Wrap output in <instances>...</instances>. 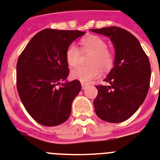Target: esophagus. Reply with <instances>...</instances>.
<instances>
[{
	"label": "esophagus",
	"mask_w": 160,
	"mask_h": 160,
	"mask_svg": "<svg viewBox=\"0 0 160 160\" xmlns=\"http://www.w3.org/2000/svg\"><path fill=\"white\" fill-rule=\"evenodd\" d=\"M81 86H82V89H85L87 87V84H84V83H81Z\"/></svg>",
	"instance_id": "obj_1"
}]
</instances>
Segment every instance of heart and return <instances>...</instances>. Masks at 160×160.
<instances>
[{"mask_svg": "<svg viewBox=\"0 0 160 160\" xmlns=\"http://www.w3.org/2000/svg\"><path fill=\"white\" fill-rule=\"evenodd\" d=\"M80 50L82 53H89L87 58L88 66L78 67L72 70V79L80 80L81 83L88 84L93 79L101 76V70L111 69L115 62V53L112 49L107 48V41L98 36H89L80 41ZM80 51L77 46L71 44L66 49V61L71 68L79 63Z\"/></svg>", "mask_w": 160, "mask_h": 160, "instance_id": "b5f03b06", "label": "heart"}]
</instances>
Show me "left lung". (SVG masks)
<instances>
[{
	"label": "left lung",
	"instance_id": "left-lung-1",
	"mask_svg": "<svg viewBox=\"0 0 160 160\" xmlns=\"http://www.w3.org/2000/svg\"><path fill=\"white\" fill-rule=\"evenodd\" d=\"M109 37L114 45V68L104 81L110 85H97L93 101L97 115L109 123H121L138 110L146 98L151 82L150 61L138 39L118 27L90 29Z\"/></svg>",
	"mask_w": 160,
	"mask_h": 160
}]
</instances>
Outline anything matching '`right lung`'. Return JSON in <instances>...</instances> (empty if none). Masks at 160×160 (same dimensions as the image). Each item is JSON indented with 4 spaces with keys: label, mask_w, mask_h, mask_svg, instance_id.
<instances>
[{
    "label": "right lung",
    "mask_w": 160,
    "mask_h": 160,
    "mask_svg": "<svg viewBox=\"0 0 160 160\" xmlns=\"http://www.w3.org/2000/svg\"><path fill=\"white\" fill-rule=\"evenodd\" d=\"M84 35L80 31L46 28L32 37L18 57V95L28 114L41 125H59L71 115L72 101L81 89L80 82L74 80L58 86L69 75L66 49Z\"/></svg>",
    "instance_id": "1"
}]
</instances>
